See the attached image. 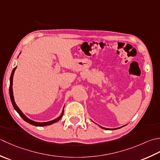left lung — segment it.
<instances>
[{"label": "left lung", "instance_id": "left-lung-1", "mask_svg": "<svg viewBox=\"0 0 160 160\" xmlns=\"http://www.w3.org/2000/svg\"><path fill=\"white\" fill-rule=\"evenodd\" d=\"M101 128H103V129H107V130H110L109 128H103V127H102V126H100ZM116 129V128H115Z\"/></svg>", "mask_w": 160, "mask_h": 160}]
</instances>
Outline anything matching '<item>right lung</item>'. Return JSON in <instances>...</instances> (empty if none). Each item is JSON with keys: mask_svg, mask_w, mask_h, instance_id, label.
<instances>
[{"mask_svg": "<svg viewBox=\"0 0 160 160\" xmlns=\"http://www.w3.org/2000/svg\"><path fill=\"white\" fill-rule=\"evenodd\" d=\"M16 68H14V69H13L12 72V74H11V77H10V84H9V96H10V99H11V102H12V103L13 105V107H14V108L16 110V112H17L19 115H20L22 119H24L25 121L26 122H28L29 123H30V124L33 125V126H48V125H50V124H52V123H55L58 122V120H59L62 116H63V112H62L61 115L60 117H58V118L55 119L54 120H52V121H50V122H34V121H32V120H30V119H28L27 117H26L23 113H22L21 112V110L18 108V107L16 106V104L14 102V95H13V90H12V81H13V76H14V72H15V70H16Z\"/></svg>", "mask_w": 160, "mask_h": 160, "instance_id": "obj_1", "label": "right lung"}]
</instances>
